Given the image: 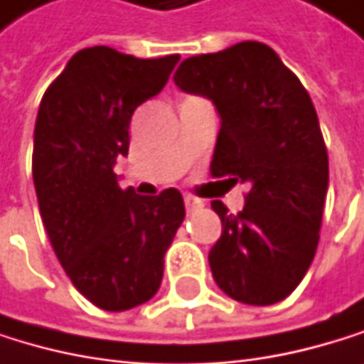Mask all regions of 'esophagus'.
<instances>
[{
  "label": "esophagus",
  "mask_w": 364,
  "mask_h": 364,
  "mask_svg": "<svg viewBox=\"0 0 364 364\" xmlns=\"http://www.w3.org/2000/svg\"><path fill=\"white\" fill-rule=\"evenodd\" d=\"M203 207V200H198V198H194V196H186V209H188V213H194V211H198Z\"/></svg>",
  "instance_id": "1"
}]
</instances>
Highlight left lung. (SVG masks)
<instances>
[{
	"label": "left lung",
	"mask_w": 364,
	"mask_h": 364,
	"mask_svg": "<svg viewBox=\"0 0 364 364\" xmlns=\"http://www.w3.org/2000/svg\"><path fill=\"white\" fill-rule=\"evenodd\" d=\"M174 84L220 114L211 174L250 188L237 215L211 203L222 220L209 252L213 280L237 302L276 304L300 284L319 244L328 153L313 101L257 41L183 60Z\"/></svg>",
	"instance_id": "1"
}]
</instances>
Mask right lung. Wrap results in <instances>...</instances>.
<instances>
[{
    "instance_id": "1",
    "label": "right lung",
    "mask_w": 364,
    "mask_h": 364,
    "mask_svg": "<svg viewBox=\"0 0 364 364\" xmlns=\"http://www.w3.org/2000/svg\"><path fill=\"white\" fill-rule=\"evenodd\" d=\"M178 58L82 49L38 107L32 174L41 218L70 282L103 311H129L157 294L164 255L186 218L178 190L138 196L120 190L114 172L129 153L136 107L161 92Z\"/></svg>"
}]
</instances>
